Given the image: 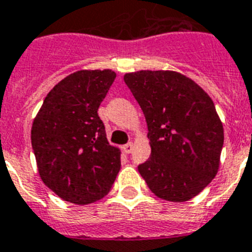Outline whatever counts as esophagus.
<instances>
[{"instance_id":"1","label":"esophagus","mask_w":252,"mask_h":252,"mask_svg":"<svg viewBox=\"0 0 252 252\" xmlns=\"http://www.w3.org/2000/svg\"><path fill=\"white\" fill-rule=\"evenodd\" d=\"M132 148H134V144H132V143H127V144L124 145V152L128 155V153L132 152Z\"/></svg>"}]
</instances>
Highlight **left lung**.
Returning a JSON list of instances; mask_svg holds the SVG:
<instances>
[{
  "label": "left lung",
  "instance_id": "1",
  "mask_svg": "<svg viewBox=\"0 0 252 252\" xmlns=\"http://www.w3.org/2000/svg\"><path fill=\"white\" fill-rule=\"evenodd\" d=\"M148 125L151 157L138 170L152 192L170 202L196 197L218 174L224 128L213 99L175 70L124 76Z\"/></svg>",
  "mask_w": 252,
  "mask_h": 252
}]
</instances>
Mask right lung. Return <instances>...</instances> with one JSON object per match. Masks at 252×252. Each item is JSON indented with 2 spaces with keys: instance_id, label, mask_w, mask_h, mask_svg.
I'll list each match as a JSON object with an SVG mask.
<instances>
[{
  "instance_id": "right-lung-1",
  "label": "right lung",
  "mask_w": 252,
  "mask_h": 252,
  "mask_svg": "<svg viewBox=\"0 0 252 252\" xmlns=\"http://www.w3.org/2000/svg\"><path fill=\"white\" fill-rule=\"evenodd\" d=\"M112 69H81L50 90L31 130L39 178L74 205L103 198L121 167V151L108 143L97 116L113 84Z\"/></svg>"
}]
</instances>
